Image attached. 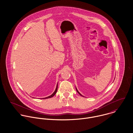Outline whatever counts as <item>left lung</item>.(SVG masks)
I'll return each instance as SVG.
<instances>
[{
  "label": "left lung",
  "instance_id": "8db88e82",
  "mask_svg": "<svg viewBox=\"0 0 133 133\" xmlns=\"http://www.w3.org/2000/svg\"><path fill=\"white\" fill-rule=\"evenodd\" d=\"M76 91H77V92H78V93H79V95H81V96H83V97H84V96H83V95H81V94H80V93H79V92H78V90H77V88H76Z\"/></svg>",
  "mask_w": 133,
  "mask_h": 133
}]
</instances>
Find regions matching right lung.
Listing matches in <instances>:
<instances>
[{
    "label": "right lung",
    "instance_id": "right-lung-1",
    "mask_svg": "<svg viewBox=\"0 0 133 133\" xmlns=\"http://www.w3.org/2000/svg\"><path fill=\"white\" fill-rule=\"evenodd\" d=\"M57 88H58V83H57V85H56V89H55V91H54V92L51 95H50V96H48V97H45V98H42L43 99H48V98H51V97H53L54 95H55V94L56 93V92H57Z\"/></svg>",
    "mask_w": 133,
    "mask_h": 133
}]
</instances>
